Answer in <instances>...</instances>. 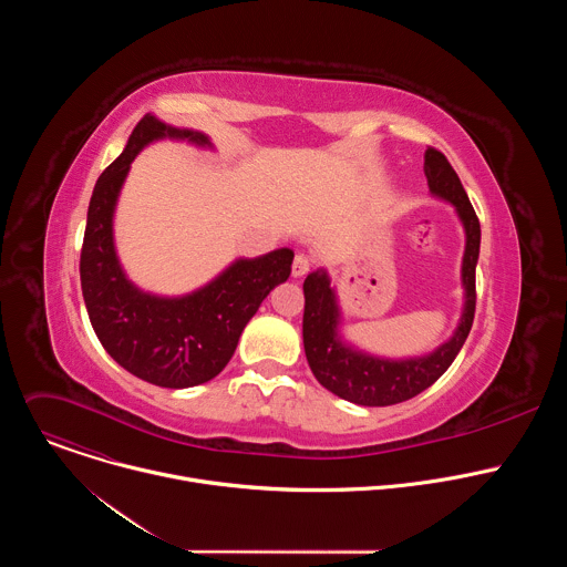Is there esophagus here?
Returning <instances> with one entry per match:
<instances>
[{"label": "esophagus", "mask_w": 567, "mask_h": 567, "mask_svg": "<svg viewBox=\"0 0 567 567\" xmlns=\"http://www.w3.org/2000/svg\"><path fill=\"white\" fill-rule=\"evenodd\" d=\"M309 269H311L309 258H307V256H302V254H298V256L293 258V265H291V274H293V278H302Z\"/></svg>", "instance_id": "1"}]
</instances>
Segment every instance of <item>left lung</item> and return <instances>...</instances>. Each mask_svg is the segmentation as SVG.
<instances>
[{"label": "left lung", "mask_w": 567, "mask_h": 567, "mask_svg": "<svg viewBox=\"0 0 567 567\" xmlns=\"http://www.w3.org/2000/svg\"><path fill=\"white\" fill-rule=\"evenodd\" d=\"M424 175L435 197L455 206L466 233L462 258L464 309L453 337L435 352L415 359H381L348 346L341 334V309L337 293L330 287L326 269L311 271L305 278V313H302V343L307 363L322 388L337 396L359 403V406H392L409 401L433 385L455 361L462 350L475 313V265L480 256V221L462 188V182L449 158L429 147L424 154Z\"/></svg>", "instance_id": "1"}]
</instances>
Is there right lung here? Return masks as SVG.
<instances>
[{
    "mask_svg": "<svg viewBox=\"0 0 567 567\" xmlns=\"http://www.w3.org/2000/svg\"><path fill=\"white\" fill-rule=\"evenodd\" d=\"M179 138L202 147V132L179 130L145 114L123 154L99 177L80 251V285L92 328L107 354L134 377L161 388H190L217 377L241 330L274 287L291 274L293 251L239 258L202 289L164 298L134 287L114 249V208L134 156L152 141Z\"/></svg>",
    "mask_w": 567,
    "mask_h": 567,
    "instance_id": "obj_1",
    "label": "right lung"
}]
</instances>
